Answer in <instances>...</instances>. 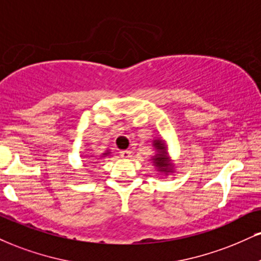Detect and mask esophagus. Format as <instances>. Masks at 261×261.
Here are the masks:
<instances>
[{
	"mask_svg": "<svg viewBox=\"0 0 261 261\" xmlns=\"http://www.w3.org/2000/svg\"><path fill=\"white\" fill-rule=\"evenodd\" d=\"M120 156H121V158H124V159H128V158H131V156H133V152H131V150H121Z\"/></svg>",
	"mask_w": 261,
	"mask_h": 261,
	"instance_id": "1",
	"label": "esophagus"
}]
</instances>
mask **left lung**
<instances>
[{"instance_id": "1", "label": "left lung", "mask_w": 261, "mask_h": 261, "mask_svg": "<svg viewBox=\"0 0 261 261\" xmlns=\"http://www.w3.org/2000/svg\"><path fill=\"white\" fill-rule=\"evenodd\" d=\"M153 146L156 149V154L153 155L152 158L153 165L158 168V171L164 172V174L172 172V164L170 163V159H169L168 152H166L164 141L154 140L153 141Z\"/></svg>"}]
</instances>
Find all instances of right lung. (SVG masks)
<instances>
[{
  "mask_svg": "<svg viewBox=\"0 0 261 261\" xmlns=\"http://www.w3.org/2000/svg\"><path fill=\"white\" fill-rule=\"evenodd\" d=\"M107 154H109V152H107V153H103V155H107Z\"/></svg>",
  "mask_w": 261,
  "mask_h": 261,
  "instance_id": "1",
  "label": "right lung"
}]
</instances>
